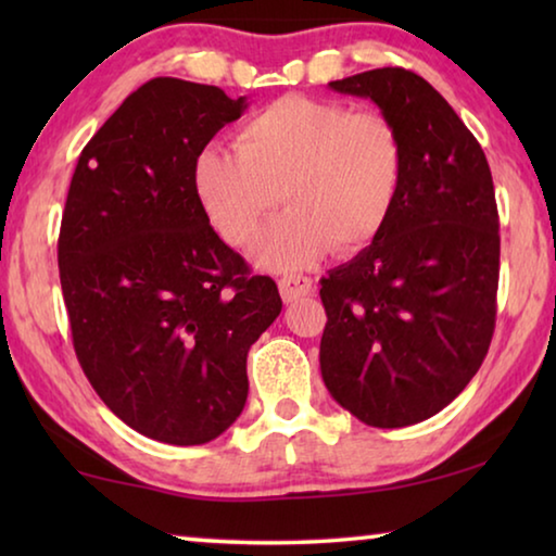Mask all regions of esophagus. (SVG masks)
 <instances>
[{
  "instance_id": "esophagus-1",
  "label": "esophagus",
  "mask_w": 556,
  "mask_h": 556,
  "mask_svg": "<svg viewBox=\"0 0 556 556\" xmlns=\"http://www.w3.org/2000/svg\"><path fill=\"white\" fill-rule=\"evenodd\" d=\"M312 279L304 277V275H289V277H281L279 279V294L281 299L291 304V301H299L304 299L306 294H312Z\"/></svg>"
}]
</instances>
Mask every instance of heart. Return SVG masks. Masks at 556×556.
I'll return each mask as SVG.
<instances>
[{
  "label": "heart",
  "mask_w": 556,
  "mask_h": 556,
  "mask_svg": "<svg viewBox=\"0 0 556 556\" xmlns=\"http://www.w3.org/2000/svg\"><path fill=\"white\" fill-rule=\"evenodd\" d=\"M404 174L394 122L378 110L285 96L235 129V152L208 147L193 162V193L211 228L242 248L275 211H287L252 244L269 271H301L336 248L355 255L390 223Z\"/></svg>",
  "instance_id": "1"
}]
</instances>
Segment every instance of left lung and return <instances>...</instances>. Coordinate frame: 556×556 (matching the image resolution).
Masks as SVG:
<instances>
[{
	"instance_id": "obj_1",
	"label": "left lung",
	"mask_w": 556,
	"mask_h": 556,
	"mask_svg": "<svg viewBox=\"0 0 556 556\" xmlns=\"http://www.w3.org/2000/svg\"><path fill=\"white\" fill-rule=\"evenodd\" d=\"M397 127L402 188L378 240L321 279V375L368 427L434 417L481 368L495 328L501 235L476 137L417 73L375 68L328 83Z\"/></svg>"
}]
</instances>
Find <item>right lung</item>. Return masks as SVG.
Listing matches in <instances>:
<instances>
[{
  "label": "right lung",
  "instance_id": "right-lung-1",
  "mask_svg": "<svg viewBox=\"0 0 556 556\" xmlns=\"http://www.w3.org/2000/svg\"><path fill=\"white\" fill-rule=\"evenodd\" d=\"M248 110L220 88L154 78L83 149L61 220L59 269L75 355L139 434L220 437L248 400V351L281 312L195 201L193 162Z\"/></svg>",
  "mask_w": 556,
  "mask_h": 556
}]
</instances>
